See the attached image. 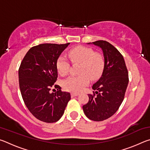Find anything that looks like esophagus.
<instances>
[{"label":"esophagus","instance_id":"esophagus-1","mask_svg":"<svg viewBox=\"0 0 150 150\" xmlns=\"http://www.w3.org/2000/svg\"><path fill=\"white\" fill-rule=\"evenodd\" d=\"M79 95V93H71V96H78Z\"/></svg>","mask_w":150,"mask_h":150}]
</instances>
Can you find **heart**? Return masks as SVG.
<instances>
[{
  "instance_id": "obj_1",
  "label": "heart",
  "mask_w": 150,
  "mask_h": 150,
  "mask_svg": "<svg viewBox=\"0 0 150 150\" xmlns=\"http://www.w3.org/2000/svg\"><path fill=\"white\" fill-rule=\"evenodd\" d=\"M68 56L73 63H81L78 77H70L63 82L65 90L72 92H80L89 83L91 79L99 77L105 67V59L99 53H96L93 49L85 46H77L68 52ZM56 67L62 76L69 72V63L66 58L61 55L57 60Z\"/></svg>"
}]
</instances>
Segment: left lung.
<instances>
[{"mask_svg": "<svg viewBox=\"0 0 150 150\" xmlns=\"http://www.w3.org/2000/svg\"><path fill=\"white\" fill-rule=\"evenodd\" d=\"M87 44L101 48L105 67L99 79L93 85L95 93L88 95L89 100L83 106V110L90 120L103 121L112 116L122 103L128 84V73L123 56L110 43L99 40Z\"/></svg>", "mask_w": 150, "mask_h": 150, "instance_id": "left-lung-1", "label": "left lung"}]
</instances>
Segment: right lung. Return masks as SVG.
<instances>
[{
    "mask_svg": "<svg viewBox=\"0 0 150 150\" xmlns=\"http://www.w3.org/2000/svg\"><path fill=\"white\" fill-rule=\"evenodd\" d=\"M69 44H42L32 47L20 66L19 86L25 105L33 116L45 122L59 120L71 99L69 93L63 92L55 85L57 60ZM53 86L58 88L57 92H50Z\"/></svg>",
    "mask_w": 150,
    "mask_h": 150,
    "instance_id": "obj_1",
    "label": "right lung"
}]
</instances>
